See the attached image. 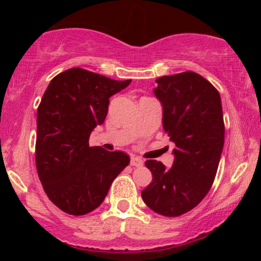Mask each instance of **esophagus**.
I'll use <instances>...</instances> for the list:
<instances>
[{"label":"esophagus","instance_id":"obj_1","mask_svg":"<svg viewBox=\"0 0 261 261\" xmlns=\"http://www.w3.org/2000/svg\"><path fill=\"white\" fill-rule=\"evenodd\" d=\"M130 165L132 166H137V167H141L142 165H144V162H142V159L139 158V156H132Z\"/></svg>","mask_w":261,"mask_h":261}]
</instances>
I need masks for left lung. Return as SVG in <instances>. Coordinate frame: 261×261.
<instances>
[{
  "mask_svg": "<svg viewBox=\"0 0 261 261\" xmlns=\"http://www.w3.org/2000/svg\"><path fill=\"white\" fill-rule=\"evenodd\" d=\"M155 82L164 130L176 145L174 160L170 170L146 160L153 178L141 197L153 212L176 217L198 205L215 179L224 142L222 105L216 88L192 71Z\"/></svg>",
  "mask_w": 261,
  "mask_h": 261,
  "instance_id": "8db88e82",
  "label": "left lung"
}]
</instances>
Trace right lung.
<instances>
[{
    "label": "right lung",
    "instance_id": "1",
    "mask_svg": "<svg viewBox=\"0 0 261 261\" xmlns=\"http://www.w3.org/2000/svg\"><path fill=\"white\" fill-rule=\"evenodd\" d=\"M130 82L72 67L57 74L44 92L37 114L35 164L46 195L64 213L81 216L95 210L129 164L126 153L90 147L89 137L105 122L110 96Z\"/></svg>",
    "mask_w": 261,
    "mask_h": 261
}]
</instances>
